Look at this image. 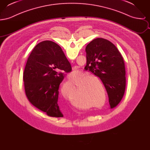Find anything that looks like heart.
<instances>
[{
    "label": "heart",
    "mask_w": 150,
    "mask_h": 150,
    "mask_svg": "<svg viewBox=\"0 0 150 150\" xmlns=\"http://www.w3.org/2000/svg\"><path fill=\"white\" fill-rule=\"evenodd\" d=\"M81 74V71L78 69H75L72 70L71 72V78H75ZM91 78L97 79L100 83H99L96 81L94 80ZM74 84L78 86V88L80 89L81 87L83 92L86 94V99L87 100V102L89 105H90L92 107H100L102 106L100 105L103 101V96L101 92V87H100V80L99 78L94 75H92L88 77H86L85 78L82 79L81 80L79 79H76L74 81ZM69 86L71 90L75 89L74 84L72 82H69L64 84V86L61 88V93L64 98L71 102L72 104L76 107H82L83 103L75 97L70 98L69 96L66 93L65 88L66 87ZM89 105V106H90Z\"/></svg>",
    "instance_id": "obj_1"
}]
</instances>
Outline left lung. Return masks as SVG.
Masks as SVG:
<instances>
[{
  "instance_id": "1",
  "label": "left lung",
  "mask_w": 150,
  "mask_h": 150,
  "mask_svg": "<svg viewBox=\"0 0 150 150\" xmlns=\"http://www.w3.org/2000/svg\"><path fill=\"white\" fill-rule=\"evenodd\" d=\"M86 51L84 69L101 80L110 108L116 107L122 98L126 85L125 64L120 53L114 44L103 38L93 40L86 45Z\"/></svg>"
}]
</instances>
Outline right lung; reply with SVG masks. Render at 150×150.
Returning a JSON list of instances; mask_svg holds the SVG:
<instances>
[{"label": "right lung", "instance_id": "add662e5", "mask_svg": "<svg viewBox=\"0 0 150 150\" xmlns=\"http://www.w3.org/2000/svg\"><path fill=\"white\" fill-rule=\"evenodd\" d=\"M71 66L61 48L45 40L30 53L23 72L26 95L36 108L52 117H63L58 105L59 86Z\"/></svg>", "mask_w": 150, "mask_h": 150}]
</instances>
